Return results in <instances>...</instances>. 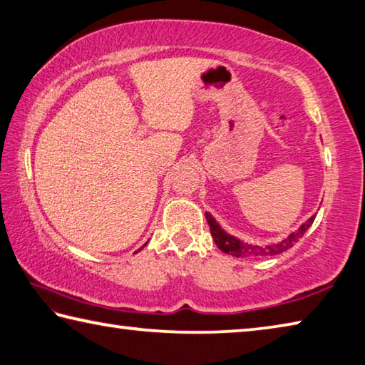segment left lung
<instances>
[{
	"mask_svg": "<svg viewBox=\"0 0 365 365\" xmlns=\"http://www.w3.org/2000/svg\"><path fill=\"white\" fill-rule=\"evenodd\" d=\"M205 220L209 223L210 233H212V237H214L217 247L222 252H225V254L233 255V257H241V258H263V257L279 255L287 249L294 247V244H297L298 240L303 237V235L307 233L308 228L313 225L314 215L308 218V220L304 222L297 231H294V233H290L286 240L269 244V246H255V244L242 242L237 240V237L228 235L227 231L217 223L215 218L209 214V212H205Z\"/></svg>",
	"mask_w": 365,
	"mask_h": 365,
	"instance_id": "left-lung-1",
	"label": "left lung"
}]
</instances>
